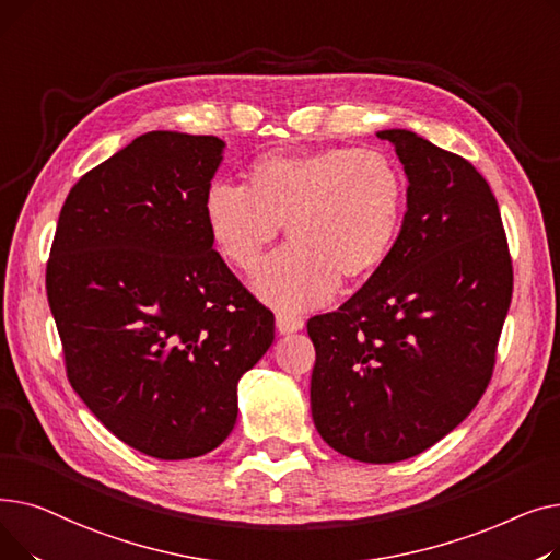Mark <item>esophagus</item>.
Masks as SVG:
<instances>
[{
    "instance_id": "obj_1",
    "label": "esophagus",
    "mask_w": 560,
    "mask_h": 560,
    "mask_svg": "<svg viewBox=\"0 0 560 560\" xmlns=\"http://www.w3.org/2000/svg\"><path fill=\"white\" fill-rule=\"evenodd\" d=\"M302 327H304V317H300L295 313H285V311L277 313V331L279 334H292V331H300Z\"/></svg>"
}]
</instances>
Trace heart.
I'll use <instances>...</instances> for the list:
<instances>
[{"label":"heart","instance_id":"heart-1","mask_svg":"<svg viewBox=\"0 0 560 560\" xmlns=\"http://www.w3.org/2000/svg\"><path fill=\"white\" fill-rule=\"evenodd\" d=\"M404 209L401 170L370 147L262 156L243 188L213 182L201 199L215 247L241 272H254L285 229L290 245L260 270L256 290L292 311L329 300L338 279L370 277L393 252Z\"/></svg>","mask_w":560,"mask_h":560}]
</instances>
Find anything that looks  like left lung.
<instances>
[{
	"mask_svg": "<svg viewBox=\"0 0 560 560\" xmlns=\"http://www.w3.org/2000/svg\"><path fill=\"white\" fill-rule=\"evenodd\" d=\"M408 211L388 258L338 311L313 315L311 410L336 452L397 463L435 445L483 397L513 298L497 199L467 159L390 129Z\"/></svg>",
	"mask_w": 560,
	"mask_h": 560,
	"instance_id": "left-lung-1",
	"label": "left lung"
}]
</instances>
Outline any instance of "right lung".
<instances>
[{"label": "right lung", "mask_w": 560, "mask_h": 560, "mask_svg": "<svg viewBox=\"0 0 560 560\" xmlns=\"http://www.w3.org/2000/svg\"><path fill=\"white\" fill-rule=\"evenodd\" d=\"M222 147L136 138L72 186L47 260L70 386L113 435L163 460L224 443L238 378L275 340V313L226 268L201 215Z\"/></svg>", "instance_id": "obj_1"}]
</instances>
